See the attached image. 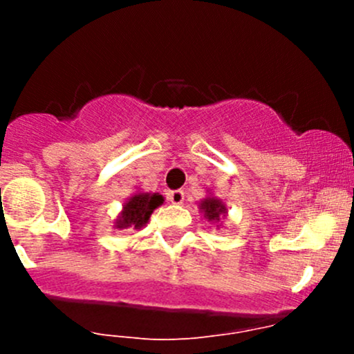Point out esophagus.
Segmentation results:
<instances>
[{
  "label": "esophagus",
  "mask_w": 354,
  "mask_h": 354,
  "mask_svg": "<svg viewBox=\"0 0 354 354\" xmlns=\"http://www.w3.org/2000/svg\"><path fill=\"white\" fill-rule=\"evenodd\" d=\"M167 198H169V202L174 203V205H181L185 200V192L183 190H173L167 194Z\"/></svg>",
  "instance_id": "1"
}]
</instances>
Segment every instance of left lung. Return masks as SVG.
I'll list each match as a JSON object with an SVG mask.
<instances>
[{"label": "left lung", "mask_w": 354, "mask_h": 354, "mask_svg": "<svg viewBox=\"0 0 354 354\" xmlns=\"http://www.w3.org/2000/svg\"><path fill=\"white\" fill-rule=\"evenodd\" d=\"M198 209H200V212L203 214V219H207V223L216 224L217 230L223 226V223H221V217L227 216L226 203L212 194H209L205 198L200 200Z\"/></svg>", "instance_id": "1"}]
</instances>
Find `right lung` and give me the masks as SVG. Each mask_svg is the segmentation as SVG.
<instances>
[{
    "label": "right lung",
    "mask_w": 354,
    "mask_h": 354,
    "mask_svg": "<svg viewBox=\"0 0 354 354\" xmlns=\"http://www.w3.org/2000/svg\"><path fill=\"white\" fill-rule=\"evenodd\" d=\"M164 203V197L159 194H151V192H140L128 197L123 202L121 212L118 214V219L114 221L116 230H142L147 226L152 212Z\"/></svg>",
    "instance_id": "obj_1"
}]
</instances>
